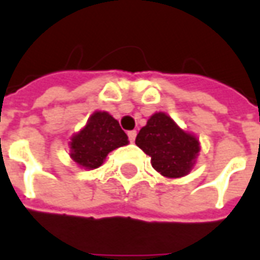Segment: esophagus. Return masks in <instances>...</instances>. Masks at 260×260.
I'll return each instance as SVG.
<instances>
[{
  "instance_id": "obj_1",
  "label": "esophagus",
  "mask_w": 260,
  "mask_h": 260,
  "mask_svg": "<svg viewBox=\"0 0 260 260\" xmlns=\"http://www.w3.org/2000/svg\"><path fill=\"white\" fill-rule=\"evenodd\" d=\"M128 138H129L131 142H135L136 131H129V132H128Z\"/></svg>"
}]
</instances>
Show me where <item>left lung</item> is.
<instances>
[{"instance_id": "obj_1", "label": "left lung", "mask_w": 260, "mask_h": 260, "mask_svg": "<svg viewBox=\"0 0 260 260\" xmlns=\"http://www.w3.org/2000/svg\"><path fill=\"white\" fill-rule=\"evenodd\" d=\"M135 143L150 156L153 169L167 178L191 173L201 152L195 135L186 132L166 113H154L139 131Z\"/></svg>"}]
</instances>
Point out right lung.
I'll use <instances>...</instances> for the list:
<instances>
[{
	"label": "right lung",
	"instance_id": "add662e5",
	"mask_svg": "<svg viewBox=\"0 0 260 260\" xmlns=\"http://www.w3.org/2000/svg\"><path fill=\"white\" fill-rule=\"evenodd\" d=\"M128 136L107 111H94L86 125L71 136L69 156L85 170L99 169L110 152L128 145Z\"/></svg>",
	"mask_w": 260,
	"mask_h": 260
}]
</instances>
